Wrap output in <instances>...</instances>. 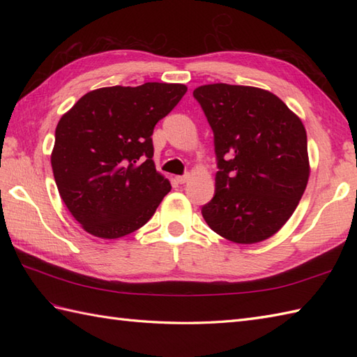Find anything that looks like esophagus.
Returning <instances> with one entry per match:
<instances>
[{
	"label": "esophagus",
	"mask_w": 357,
	"mask_h": 357,
	"mask_svg": "<svg viewBox=\"0 0 357 357\" xmlns=\"http://www.w3.org/2000/svg\"><path fill=\"white\" fill-rule=\"evenodd\" d=\"M188 178H190V174L185 173V174H183V176H176V181H178L179 184H185L187 181H188Z\"/></svg>",
	"instance_id": "1"
}]
</instances>
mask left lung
Listing matches in <instances>:
<instances>
[{
	"instance_id": "8db88e82",
	"label": "left lung",
	"mask_w": 357,
	"mask_h": 357,
	"mask_svg": "<svg viewBox=\"0 0 357 357\" xmlns=\"http://www.w3.org/2000/svg\"><path fill=\"white\" fill-rule=\"evenodd\" d=\"M215 136V196L206 222L236 244H256L282 229L310 176L307 132L268 90L218 84L193 90Z\"/></svg>"
}]
</instances>
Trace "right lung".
<instances>
[{"label":"right lung","instance_id":"right-lung-1","mask_svg":"<svg viewBox=\"0 0 357 357\" xmlns=\"http://www.w3.org/2000/svg\"><path fill=\"white\" fill-rule=\"evenodd\" d=\"M184 84L102 87L79 98L55 130L52 170L59 196L87 233L116 239L153 216L170 183L153 162V128Z\"/></svg>","mask_w":357,"mask_h":357}]
</instances>
